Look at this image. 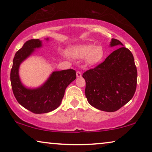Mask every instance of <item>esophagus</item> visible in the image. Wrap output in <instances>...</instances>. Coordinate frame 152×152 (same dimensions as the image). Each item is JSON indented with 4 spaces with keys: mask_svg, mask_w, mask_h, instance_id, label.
I'll list each match as a JSON object with an SVG mask.
<instances>
[{
    "mask_svg": "<svg viewBox=\"0 0 152 152\" xmlns=\"http://www.w3.org/2000/svg\"><path fill=\"white\" fill-rule=\"evenodd\" d=\"M76 75L77 77H82V72L80 71H77L76 72Z\"/></svg>",
    "mask_w": 152,
    "mask_h": 152,
    "instance_id": "34e87169",
    "label": "esophagus"
}]
</instances>
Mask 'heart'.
<instances>
[{
  "mask_svg": "<svg viewBox=\"0 0 152 152\" xmlns=\"http://www.w3.org/2000/svg\"><path fill=\"white\" fill-rule=\"evenodd\" d=\"M70 57L76 59L84 58L85 63L88 66H95L101 62L104 56L103 48L100 45L92 44H77L68 49Z\"/></svg>",
  "mask_w": 152,
  "mask_h": 152,
  "instance_id": "obj_1",
  "label": "heart"
}]
</instances>
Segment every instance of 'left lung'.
<instances>
[{
  "mask_svg": "<svg viewBox=\"0 0 152 152\" xmlns=\"http://www.w3.org/2000/svg\"><path fill=\"white\" fill-rule=\"evenodd\" d=\"M109 46L120 47L82 77L86 81L85 95L88 103L100 111L114 112L134 96L137 69L132 53L119 40L112 39Z\"/></svg>",
  "mask_w": 152,
  "mask_h": 152,
  "instance_id": "left-lung-1",
  "label": "left lung"
}]
</instances>
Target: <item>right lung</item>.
<instances>
[{"instance_id": "1", "label": "right lung", "mask_w": 152, "mask_h": 152, "mask_svg": "<svg viewBox=\"0 0 152 152\" xmlns=\"http://www.w3.org/2000/svg\"><path fill=\"white\" fill-rule=\"evenodd\" d=\"M45 40L49 41V38ZM43 47L42 41L31 39L26 41L13 59L10 73L12 88L16 100L22 107L31 112L40 114L50 112L60 106L66 88L76 79L72 69L53 71L46 81L36 88H30L23 84L19 76L20 64L32 56L36 49Z\"/></svg>"}]
</instances>
